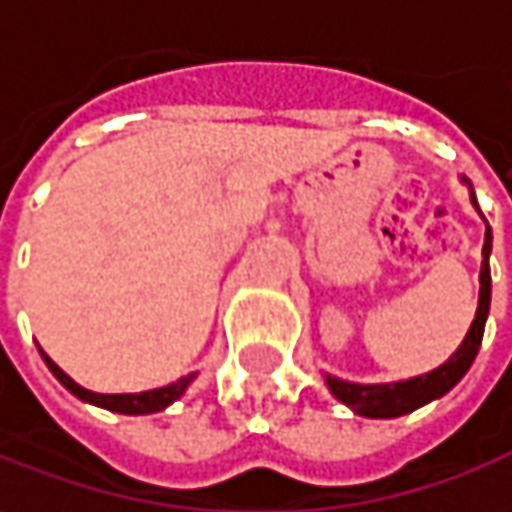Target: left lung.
<instances>
[{"label": "left lung", "mask_w": 512, "mask_h": 512, "mask_svg": "<svg viewBox=\"0 0 512 512\" xmlns=\"http://www.w3.org/2000/svg\"><path fill=\"white\" fill-rule=\"evenodd\" d=\"M461 183H467L461 177ZM470 189V183H467ZM470 203L478 209L476 194L470 189ZM481 214V209H478ZM484 220V214H481ZM487 226V220H484ZM490 252H493V232L487 226L484 232V246H481V272H478V309L476 318L470 323L464 341L458 344V349L441 364V367L430 369L427 375H415L407 381H389V384H355V381H344L338 375H329L323 372V384L326 389L346 404L355 415H364V418H398V415H407V412L418 410L430 401H438L441 395H447L450 389L456 387L458 381L467 375V369L473 367L478 355V346L484 338V323L490 315Z\"/></svg>", "instance_id": "8db88e82"}]
</instances>
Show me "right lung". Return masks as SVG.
I'll return each mask as SVG.
<instances>
[{"label":"right lung","mask_w":512,"mask_h":512,"mask_svg":"<svg viewBox=\"0 0 512 512\" xmlns=\"http://www.w3.org/2000/svg\"><path fill=\"white\" fill-rule=\"evenodd\" d=\"M39 355H42V361L48 364V369L54 372L56 381L68 389L71 395H77L79 401L94 404V407H102V410L120 412V415H151V412L166 410L168 404H174L177 398L186 395V389L191 387V381L197 378V372H191V375H183V378H177L174 384H166V387L145 389V392H117V395H108V392H91V389L79 387L68 372H62V369L56 367L54 361L45 355V349H39Z\"/></svg>","instance_id":"1"}]
</instances>
